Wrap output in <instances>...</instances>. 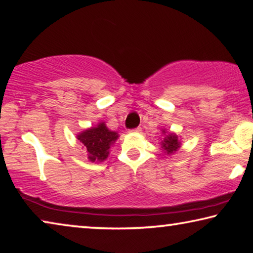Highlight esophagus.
<instances>
[{
	"label": "esophagus",
	"mask_w": 253,
	"mask_h": 253,
	"mask_svg": "<svg viewBox=\"0 0 253 253\" xmlns=\"http://www.w3.org/2000/svg\"><path fill=\"white\" fill-rule=\"evenodd\" d=\"M140 130H142V128L137 127V128H135V129H131V130H129V131H130V132H139Z\"/></svg>",
	"instance_id": "34e87169"
}]
</instances>
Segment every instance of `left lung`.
Segmentation results:
<instances>
[{
	"label": "left lung",
	"mask_w": 253,
	"mask_h": 253,
	"mask_svg": "<svg viewBox=\"0 0 253 253\" xmlns=\"http://www.w3.org/2000/svg\"><path fill=\"white\" fill-rule=\"evenodd\" d=\"M162 139H161V148L162 152L166 154V155H173V154L178 151L181 147V139H179L178 135L175 134L174 131L168 130L166 128H162Z\"/></svg>",
	"instance_id": "obj_1"
}]
</instances>
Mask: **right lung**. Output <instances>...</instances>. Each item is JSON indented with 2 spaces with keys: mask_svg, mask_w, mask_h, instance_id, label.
Listing matches in <instances>:
<instances>
[{
  "mask_svg": "<svg viewBox=\"0 0 253 253\" xmlns=\"http://www.w3.org/2000/svg\"><path fill=\"white\" fill-rule=\"evenodd\" d=\"M118 138V132L110 130L105 122H99L96 126L77 134V139L87 152L88 160L96 163H101L108 158L110 147Z\"/></svg>",
  "mask_w": 253,
  "mask_h": 253,
  "instance_id": "obj_1",
  "label": "right lung"
}]
</instances>
